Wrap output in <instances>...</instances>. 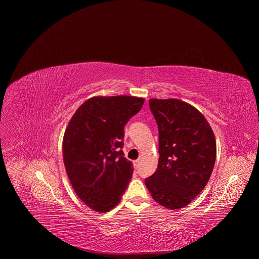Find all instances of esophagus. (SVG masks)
<instances>
[{
	"label": "esophagus",
	"mask_w": 259,
	"mask_h": 259,
	"mask_svg": "<svg viewBox=\"0 0 259 259\" xmlns=\"http://www.w3.org/2000/svg\"><path fill=\"white\" fill-rule=\"evenodd\" d=\"M133 166H134V168H135V169H137V168L139 167V160L134 161V162H133Z\"/></svg>",
	"instance_id": "obj_1"
}]
</instances>
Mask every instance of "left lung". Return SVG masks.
I'll list each match as a JSON object with an SVG mask.
<instances>
[{
	"label": "left lung",
	"instance_id": "obj_1",
	"mask_svg": "<svg viewBox=\"0 0 259 259\" xmlns=\"http://www.w3.org/2000/svg\"><path fill=\"white\" fill-rule=\"evenodd\" d=\"M149 101L159 128L160 158L145 187L160 205L180 209L206 187L216 160L215 136L192 104L175 98Z\"/></svg>",
	"mask_w": 259,
	"mask_h": 259
}]
</instances>
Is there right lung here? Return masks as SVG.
<instances>
[{"instance_id":"right-lung-1","label":"right lung","mask_w":259,"mask_h":259,"mask_svg":"<svg viewBox=\"0 0 259 259\" xmlns=\"http://www.w3.org/2000/svg\"><path fill=\"white\" fill-rule=\"evenodd\" d=\"M135 96H94L71 117L62 141L63 163L73 191L92 210L116 207L129 186L132 163L124 157V127L141 109Z\"/></svg>"}]
</instances>
